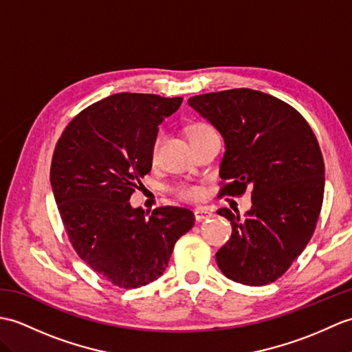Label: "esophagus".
I'll list each match as a JSON object with an SVG mask.
<instances>
[{"label":"esophagus","instance_id":"obj_1","mask_svg":"<svg viewBox=\"0 0 352 352\" xmlns=\"http://www.w3.org/2000/svg\"><path fill=\"white\" fill-rule=\"evenodd\" d=\"M208 217H211L210 210L204 208V207H199V208L195 210V219H196V222H202V220H206V219H208Z\"/></svg>","mask_w":352,"mask_h":352}]
</instances>
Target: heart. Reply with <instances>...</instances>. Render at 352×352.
I'll use <instances>...</instances> for the list:
<instances>
[{"instance_id": "b5f03b06", "label": "heart", "mask_w": 352, "mask_h": 352, "mask_svg": "<svg viewBox=\"0 0 352 352\" xmlns=\"http://www.w3.org/2000/svg\"><path fill=\"white\" fill-rule=\"evenodd\" d=\"M211 127H208L207 124H195L192 126L190 129V138L196 136V135H201V133H207V132H211ZM162 141H163V132H159L156 135V138H154L153 141V145H151V159H156L157 153H159V148L162 145ZM177 193L182 196V198L184 199H196L199 196V190L196 189V187L193 186H182L179 189H177Z\"/></svg>"}]
</instances>
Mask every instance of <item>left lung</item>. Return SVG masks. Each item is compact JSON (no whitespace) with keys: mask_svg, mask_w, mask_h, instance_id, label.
Segmentation results:
<instances>
[{"mask_svg":"<svg viewBox=\"0 0 352 352\" xmlns=\"http://www.w3.org/2000/svg\"><path fill=\"white\" fill-rule=\"evenodd\" d=\"M225 141L222 195L252 189V207L240 217L217 213L232 225L231 239L216 253L234 282L261 287L280 277L315 231L324 198V160L306 120L277 97L250 88L189 99Z\"/></svg>","mask_w":352,"mask_h":352,"instance_id":"obj_1","label":"left lung"}]
</instances>
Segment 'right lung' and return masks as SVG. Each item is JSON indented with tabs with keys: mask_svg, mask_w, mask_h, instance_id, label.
Here are the masks:
<instances>
[{
	"mask_svg": "<svg viewBox=\"0 0 352 352\" xmlns=\"http://www.w3.org/2000/svg\"><path fill=\"white\" fill-rule=\"evenodd\" d=\"M183 97L120 93L76 116L54 153L51 184L72 246L97 274L139 288L165 272L174 244L192 230L190 210L160 207L146 217L130 206L151 170L159 126Z\"/></svg>",
	"mask_w": 352,
	"mask_h": 352,
	"instance_id": "right-lung-1",
	"label": "right lung"
}]
</instances>
